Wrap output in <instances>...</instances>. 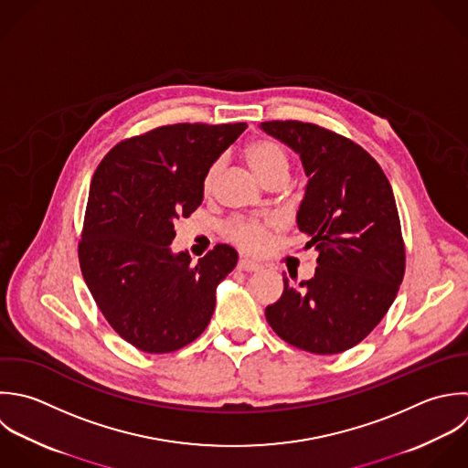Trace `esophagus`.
<instances>
[{"mask_svg":"<svg viewBox=\"0 0 468 468\" xmlns=\"http://www.w3.org/2000/svg\"><path fill=\"white\" fill-rule=\"evenodd\" d=\"M237 268H239V270H242V271H259V270H261V264H257L255 261H250V259L242 257V259L239 261Z\"/></svg>","mask_w":468,"mask_h":468,"instance_id":"obj_1","label":"esophagus"}]
</instances>
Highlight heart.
<instances>
[{
	"mask_svg": "<svg viewBox=\"0 0 468 468\" xmlns=\"http://www.w3.org/2000/svg\"><path fill=\"white\" fill-rule=\"evenodd\" d=\"M246 160L250 167L255 171V175L264 180L271 173L277 171H288V158L281 145H277L271 140H255L248 144L246 147ZM220 171V162H213L202 180V189L206 195L213 191L215 180ZM271 228L270 220H259V218H239L228 226V235L231 240H235L240 248L248 251H259L266 244L268 229Z\"/></svg>",
	"mask_w": 468,
	"mask_h": 468,
	"instance_id": "heart-1",
	"label": "heart"
}]
</instances>
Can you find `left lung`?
Masks as SVG:
<instances>
[{
  "mask_svg": "<svg viewBox=\"0 0 468 468\" xmlns=\"http://www.w3.org/2000/svg\"><path fill=\"white\" fill-rule=\"evenodd\" d=\"M261 127L301 156L308 184L297 226L319 251L315 275L297 284L284 277L266 319L295 348L341 354L381 323L403 282L405 242L392 186L346 136L297 120Z\"/></svg>",
  "mask_w": 468,
  "mask_h": 468,
  "instance_id": "obj_1",
  "label": "left lung"
}]
</instances>
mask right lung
<instances>
[{"mask_svg":"<svg viewBox=\"0 0 468 468\" xmlns=\"http://www.w3.org/2000/svg\"><path fill=\"white\" fill-rule=\"evenodd\" d=\"M246 123H173L116 144L96 167L78 259L112 330L147 354L193 343L215 312V290L239 255L217 244L191 264L173 253L175 222L204 198L207 167Z\"/></svg>","mask_w":468,"mask_h":468,"instance_id":"add662e5","label":"right lung"}]
</instances>
